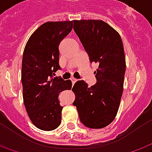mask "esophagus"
Returning <instances> with one entry per match:
<instances>
[{
	"instance_id": "1",
	"label": "esophagus",
	"mask_w": 152,
	"mask_h": 152,
	"mask_svg": "<svg viewBox=\"0 0 152 152\" xmlns=\"http://www.w3.org/2000/svg\"><path fill=\"white\" fill-rule=\"evenodd\" d=\"M71 80H72V84H75L76 81H77V80L75 79V78H72Z\"/></svg>"
}]
</instances>
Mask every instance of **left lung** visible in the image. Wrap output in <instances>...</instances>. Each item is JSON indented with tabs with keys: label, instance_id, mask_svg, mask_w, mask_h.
<instances>
[{
	"label": "left lung",
	"instance_id": "1",
	"mask_svg": "<svg viewBox=\"0 0 152 152\" xmlns=\"http://www.w3.org/2000/svg\"><path fill=\"white\" fill-rule=\"evenodd\" d=\"M90 61L99 64L94 72L97 82L88 87L84 80L72 88L80 120L90 128H103L113 121L124 91L126 61L120 35L109 24L98 20H74Z\"/></svg>",
	"mask_w": 152,
	"mask_h": 152
}]
</instances>
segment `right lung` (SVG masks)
Listing matches in <instances>:
<instances>
[{"mask_svg": "<svg viewBox=\"0 0 152 152\" xmlns=\"http://www.w3.org/2000/svg\"><path fill=\"white\" fill-rule=\"evenodd\" d=\"M73 21L46 22L36 29L25 45L21 80L26 111L34 125L43 131L58 128L62 108L61 91L72 89V81L53 77L59 66L61 41L72 31Z\"/></svg>", "mask_w": 152, "mask_h": 152, "instance_id": "1", "label": "right lung"}]
</instances>
